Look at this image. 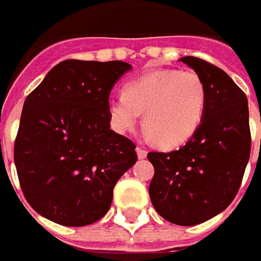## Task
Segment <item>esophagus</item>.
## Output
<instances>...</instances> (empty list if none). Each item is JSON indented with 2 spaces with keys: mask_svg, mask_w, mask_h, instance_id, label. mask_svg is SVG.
<instances>
[{
  "mask_svg": "<svg viewBox=\"0 0 261 261\" xmlns=\"http://www.w3.org/2000/svg\"><path fill=\"white\" fill-rule=\"evenodd\" d=\"M136 154H138L139 160H142V158H145L148 152H146V149H144L142 146H136Z\"/></svg>",
  "mask_w": 261,
  "mask_h": 261,
  "instance_id": "esophagus-1",
  "label": "esophagus"
}]
</instances>
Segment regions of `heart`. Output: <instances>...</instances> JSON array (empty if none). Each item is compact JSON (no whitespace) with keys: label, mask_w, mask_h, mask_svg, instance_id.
<instances>
[{"label":"heart","mask_w":261,"mask_h":261,"mask_svg":"<svg viewBox=\"0 0 261 261\" xmlns=\"http://www.w3.org/2000/svg\"><path fill=\"white\" fill-rule=\"evenodd\" d=\"M205 112L206 86L195 71H148L127 81L123 94L109 101L116 130H132L144 113L148 135L166 148L181 145L195 135Z\"/></svg>","instance_id":"1"}]
</instances>
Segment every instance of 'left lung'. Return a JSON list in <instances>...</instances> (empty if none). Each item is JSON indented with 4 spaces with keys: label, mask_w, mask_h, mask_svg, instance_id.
I'll return each mask as SVG.
<instances>
[{
    "label": "left lung",
    "mask_w": 261,
    "mask_h": 261,
    "mask_svg": "<svg viewBox=\"0 0 261 261\" xmlns=\"http://www.w3.org/2000/svg\"><path fill=\"white\" fill-rule=\"evenodd\" d=\"M206 86V112L196 134L178 149L149 152V197L175 225H197L225 211L238 193L251 151L244 91L221 68L196 56L180 59Z\"/></svg>",
    "instance_id": "left-lung-1"
}]
</instances>
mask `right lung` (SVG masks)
I'll use <instances>...</instances> for the list:
<instances>
[{
  "instance_id": "obj_1",
  "label": "right lung",
  "mask_w": 261,
  "mask_h": 261,
  "mask_svg": "<svg viewBox=\"0 0 261 261\" xmlns=\"http://www.w3.org/2000/svg\"><path fill=\"white\" fill-rule=\"evenodd\" d=\"M130 65L66 59L27 95L14 142L21 192L37 214L66 226L107 214L136 145L110 129L109 95Z\"/></svg>"
}]
</instances>
